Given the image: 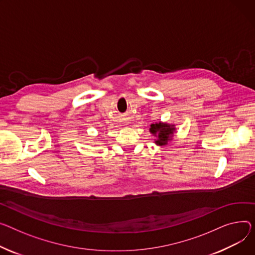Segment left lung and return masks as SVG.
Wrapping results in <instances>:
<instances>
[{"instance_id":"left-lung-1","label":"left lung","mask_w":255,"mask_h":255,"mask_svg":"<svg viewBox=\"0 0 255 255\" xmlns=\"http://www.w3.org/2000/svg\"><path fill=\"white\" fill-rule=\"evenodd\" d=\"M174 131V125H169L162 122L151 124L149 128V132L156 137L155 143L158 145H165L168 141L172 140Z\"/></svg>"}]
</instances>
